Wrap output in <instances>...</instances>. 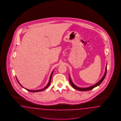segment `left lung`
Returning a JSON list of instances; mask_svg holds the SVG:
<instances>
[{
    "mask_svg": "<svg viewBox=\"0 0 121 121\" xmlns=\"http://www.w3.org/2000/svg\"><path fill=\"white\" fill-rule=\"evenodd\" d=\"M106 72H107V66L106 67V68H105V73H104V76H103V78L101 79L97 83H96L95 85H93L92 86H90V87H89L80 88L77 87L76 85H75L74 84H73V82H72L71 80L70 79V77H69V82H70V84H71L72 86H73V87L75 89H77V90L81 91H88V90H92L95 87L99 85H100L101 83L102 82L103 80H104V79H105V78L106 74Z\"/></svg>",
    "mask_w": 121,
    "mask_h": 121,
    "instance_id": "1",
    "label": "left lung"
}]
</instances>
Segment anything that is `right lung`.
I'll return each instance as SVG.
<instances>
[{
    "instance_id": "add662e5",
    "label": "right lung",
    "mask_w": 121,
    "mask_h": 121,
    "mask_svg": "<svg viewBox=\"0 0 121 121\" xmlns=\"http://www.w3.org/2000/svg\"><path fill=\"white\" fill-rule=\"evenodd\" d=\"M53 71H52V74L51 75V76H50V80H49V82L48 83V85H47L43 89H41V90H28V89H26V88H25V89H26V90H28V91H29V92H40V91H43V90H45V89H46L48 87V86H49L50 84V83H51V80H52V74H53ZM16 79H17V78H16ZM17 81H18V83L19 84V85H20L21 86H22V87H23V86H22V85H21L20 83L18 81V80L17 79ZM24 88V87H23Z\"/></svg>"
}]
</instances>
